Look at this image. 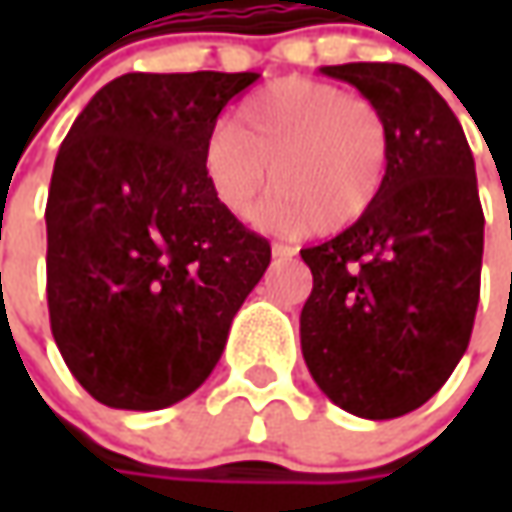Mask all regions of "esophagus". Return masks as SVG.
<instances>
[{
    "mask_svg": "<svg viewBox=\"0 0 512 512\" xmlns=\"http://www.w3.org/2000/svg\"><path fill=\"white\" fill-rule=\"evenodd\" d=\"M270 253H273V259H293L296 256V247L285 245V242H273Z\"/></svg>",
    "mask_w": 512,
    "mask_h": 512,
    "instance_id": "1",
    "label": "esophagus"
}]
</instances>
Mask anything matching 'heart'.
<instances>
[{
	"mask_svg": "<svg viewBox=\"0 0 512 512\" xmlns=\"http://www.w3.org/2000/svg\"><path fill=\"white\" fill-rule=\"evenodd\" d=\"M390 153V122L376 102L290 76L233 110L230 125L207 139L202 173L233 219L250 222L267 185L265 225L336 233L379 199Z\"/></svg>",
	"mask_w": 512,
	"mask_h": 512,
	"instance_id": "heart-1",
	"label": "heart"
}]
</instances>
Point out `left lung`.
<instances>
[{
    "label": "left lung",
    "instance_id": "obj_1",
    "mask_svg": "<svg viewBox=\"0 0 512 512\" xmlns=\"http://www.w3.org/2000/svg\"><path fill=\"white\" fill-rule=\"evenodd\" d=\"M384 110L393 153L373 207L305 247L313 290L299 333L313 382L362 419H396L439 393L479 307L484 213L456 113L422 73L390 62L327 65Z\"/></svg>",
    "mask_w": 512,
    "mask_h": 512
}]
</instances>
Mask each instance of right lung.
<instances>
[{
	"mask_svg": "<svg viewBox=\"0 0 512 512\" xmlns=\"http://www.w3.org/2000/svg\"><path fill=\"white\" fill-rule=\"evenodd\" d=\"M259 73H125L68 130L48 207L50 330L96 402L162 410L219 362L270 265L210 193L202 153Z\"/></svg>",
	"mask_w": 512,
	"mask_h": 512,
	"instance_id": "obj_1",
	"label": "right lung"
}]
</instances>
